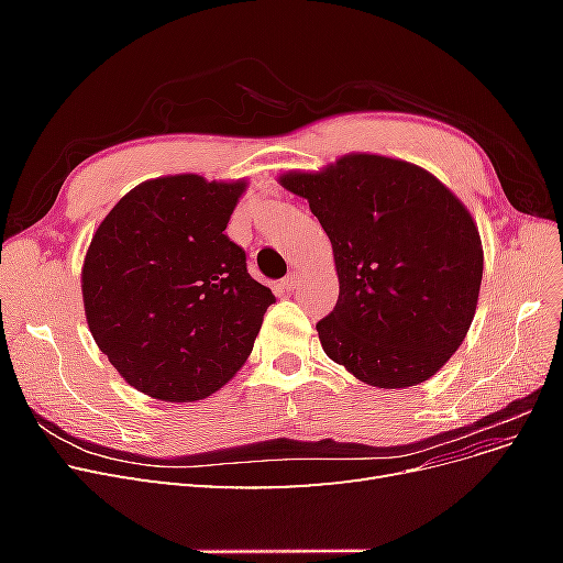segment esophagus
I'll list each match as a JSON object with an SVG mask.
<instances>
[{"label": "esophagus", "instance_id": "obj_1", "mask_svg": "<svg viewBox=\"0 0 563 563\" xmlns=\"http://www.w3.org/2000/svg\"><path fill=\"white\" fill-rule=\"evenodd\" d=\"M300 272L298 269H291L288 272V275L284 277V282H282V288H286V291H296V288L300 286Z\"/></svg>", "mask_w": 563, "mask_h": 563}]
</instances>
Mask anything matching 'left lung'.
Here are the masks:
<instances>
[{
	"label": "left lung",
	"instance_id": "8db88e82",
	"mask_svg": "<svg viewBox=\"0 0 563 563\" xmlns=\"http://www.w3.org/2000/svg\"><path fill=\"white\" fill-rule=\"evenodd\" d=\"M279 183L310 201L333 246L340 294L317 323L329 360L383 389L432 378L479 300L484 249L465 203L422 166L366 152Z\"/></svg>",
	"mask_w": 563,
	"mask_h": 563
}]
</instances>
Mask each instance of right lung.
<instances>
[{"label":"right lung","instance_id":"right-lung-1","mask_svg":"<svg viewBox=\"0 0 563 563\" xmlns=\"http://www.w3.org/2000/svg\"><path fill=\"white\" fill-rule=\"evenodd\" d=\"M246 180L152 178L114 203L84 255L89 331L131 387L211 397L244 366L275 296L225 228Z\"/></svg>","mask_w":563,"mask_h":563}]
</instances>
